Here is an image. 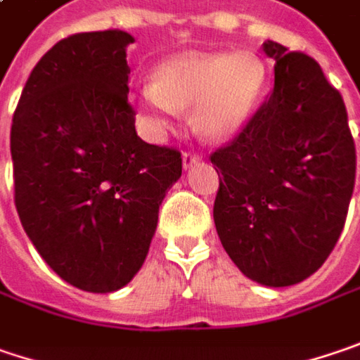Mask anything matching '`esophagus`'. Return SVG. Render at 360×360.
<instances>
[{
    "label": "esophagus",
    "mask_w": 360,
    "mask_h": 360,
    "mask_svg": "<svg viewBox=\"0 0 360 360\" xmlns=\"http://www.w3.org/2000/svg\"><path fill=\"white\" fill-rule=\"evenodd\" d=\"M200 162V155L196 152H184L182 153V164H184V168H192L194 164H198Z\"/></svg>",
    "instance_id": "1"
}]
</instances>
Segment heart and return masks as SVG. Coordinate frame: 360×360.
Instances as JSON below:
<instances>
[{
    "instance_id": "b5f03b06",
    "label": "heart",
    "mask_w": 360,
    "mask_h": 360,
    "mask_svg": "<svg viewBox=\"0 0 360 360\" xmlns=\"http://www.w3.org/2000/svg\"><path fill=\"white\" fill-rule=\"evenodd\" d=\"M263 82L265 66L255 54H186L158 68L155 82L141 91V105L158 123H166L176 109L194 107V127L221 139L241 129Z\"/></svg>"
}]
</instances>
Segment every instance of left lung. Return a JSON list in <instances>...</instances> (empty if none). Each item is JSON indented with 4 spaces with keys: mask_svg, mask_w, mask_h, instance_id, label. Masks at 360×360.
<instances>
[{
    "mask_svg": "<svg viewBox=\"0 0 360 360\" xmlns=\"http://www.w3.org/2000/svg\"><path fill=\"white\" fill-rule=\"evenodd\" d=\"M274 91L226 146L210 153L219 176L214 225L249 279L283 288L326 261L347 221L356 153L340 93L304 52L267 40Z\"/></svg>",
    "mask_w": 360,
    "mask_h": 360,
    "instance_id": "8db88e82",
    "label": "left lung"
}]
</instances>
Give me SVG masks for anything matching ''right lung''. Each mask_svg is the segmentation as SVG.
<instances>
[{
	"label": "right lung",
	"instance_id": "add662e5",
	"mask_svg": "<svg viewBox=\"0 0 360 360\" xmlns=\"http://www.w3.org/2000/svg\"><path fill=\"white\" fill-rule=\"evenodd\" d=\"M127 32H82L52 46L18 101L9 148L13 200L42 259L70 285L109 294L150 251L176 148L135 134Z\"/></svg>",
	"mask_w": 360,
	"mask_h": 360
}]
</instances>
